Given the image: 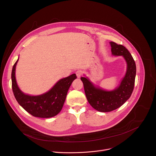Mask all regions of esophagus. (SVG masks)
Returning <instances> with one entry per match:
<instances>
[{
    "label": "esophagus",
    "mask_w": 156,
    "mask_h": 156,
    "mask_svg": "<svg viewBox=\"0 0 156 156\" xmlns=\"http://www.w3.org/2000/svg\"><path fill=\"white\" fill-rule=\"evenodd\" d=\"M76 76H77V77H78V78H80V77L81 76V75H82V72H81V71H80V70L76 71Z\"/></svg>",
    "instance_id": "34e87169"
}]
</instances>
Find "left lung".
I'll list each match as a JSON object with an SVG mask.
<instances>
[{
  "label": "left lung",
  "instance_id": "8db88e82",
  "mask_svg": "<svg viewBox=\"0 0 156 156\" xmlns=\"http://www.w3.org/2000/svg\"><path fill=\"white\" fill-rule=\"evenodd\" d=\"M112 54L122 56L127 62V71L120 85L115 90L107 91L95 87L87 77H81L85 93L91 106L101 112H108L121 107L131 96L136 75V65L126 47L114 42L110 43Z\"/></svg>",
  "mask_w": 156,
  "mask_h": 156
}]
</instances>
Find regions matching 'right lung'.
<instances>
[{
  "mask_svg": "<svg viewBox=\"0 0 156 156\" xmlns=\"http://www.w3.org/2000/svg\"><path fill=\"white\" fill-rule=\"evenodd\" d=\"M18 60L13 66L11 78L13 93L19 104L34 117L50 118L56 116L63 107L69 88L76 78V75L73 74L59 80L53 88L44 94L30 96L24 94L17 86L15 71Z\"/></svg>",
  "mask_w": 156,
  "mask_h": 156,
  "instance_id": "add662e5",
  "label": "right lung"
}]
</instances>
